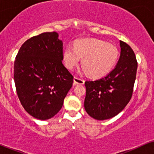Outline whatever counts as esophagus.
Returning <instances> with one entry per match:
<instances>
[{"mask_svg":"<svg viewBox=\"0 0 154 154\" xmlns=\"http://www.w3.org/2000/svg\"><path fill=\"white\" fill-rule=\"evenodd\" d=\"M85 83V81L82 79L79 78L77 77H74V85H83Z\"/></svg>","mask_w":154,"mask_h":154,"instance_id":"34e87169","label":"esophagus"}]
</instances>
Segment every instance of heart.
<instances>
[{
    "instance_id": "1",
    "label": "heart",
    "mask_w": 154,
    "mask_h": 154,
    "mask_svg": "<svg viewBox=\"0 0 154 154\" xmlns=\"http://www.w3.org/2000/svg\"><path fill=\"white\" fill-rule=\"evenodd\" d=\"M116 45L98 39H82L74 48L67 46L63 53V61L69 69H74L82 60V71L98 78L109 73L119 58Z\"/></svg>"
}]
</instances>
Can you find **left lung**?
Listing matches in <instances>:
<instances>
[{"label": "left lung", "instance_id": "8db88e82", "mask_svg": "<svg viewBox=\"0 0 154 154\" xmlns=\"http://www.w3.org/2000/svg\"><path fill=\"white\" fill-rule=\"evenodd\" d=\"M119 43L120 56L114 69L106 77L85 82V109L97 120L116 116L125 109L132 97L137 62L130 45L121 40Z\"/></svg>", "mask_w": 154, "mask_h": 154}]
</instances>
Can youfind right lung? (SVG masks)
I'll return each instance as SVG.
<instances>
[{"mask_svg":"<svg viewBox=\"0 0 154 154\" xmlns=\"http://www.w3.org/2000/svg\"><path fill=\"white\" fill-rule=\"evenodd\" d=\"M63 59V42L56 32L29 38L17 55L14 79L17 95L25 111L36 119L56 115L72 88L74 77Z\"/></svg>","mask_w":154,"mask_h":154,"instance_id":"1","label":"right lung"}]
</instances>
